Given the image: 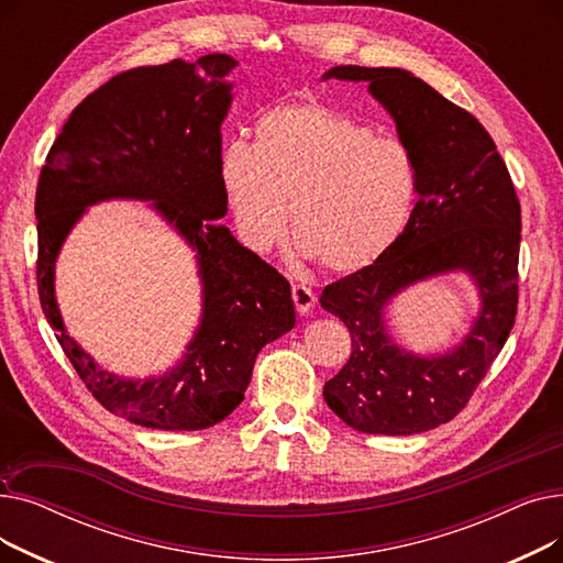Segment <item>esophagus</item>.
Listing matches in <instances>:
<instances>
[{
	"mask_svg": "<svg viewBox=\"0 0 563 563\" xmlns=\"http://www.w3.org/2000/svg\"><path fill=\"white\" fill-rule=\"evenodd\" d=\"M291 299H294V306H297V310L301 314L310 312V308L314 306V294L310 287L301 285V283H294L291 285Z\"/></svg>",
	"mask_w": 563,
	"mask_h": 563,
	"instance_id": "34e87169",
	"label": "esophagus"
}]
</instances>
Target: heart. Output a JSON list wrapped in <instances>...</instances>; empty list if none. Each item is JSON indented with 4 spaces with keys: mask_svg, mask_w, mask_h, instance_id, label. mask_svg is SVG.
<instances>
[{
    "mask_svg": "<svg viewBox=\"0 0 563 563\" xmlns=\"http://www.w3.org/2000/svg\"><path fill=\"white\" fill-rule=\"evenodd\" d=\"M219 180L236 228L253 249L280 240L287 221L321 266L351 274L401 234L416 168L406 147L333 107L280 104L260 115L255 143L223 145Z\"/></svg>",
    "mask_w": 563,
    "mask_h": 563,
    "instance_id": "b5f03b06",
    "label": "heart"
}]
</instances>
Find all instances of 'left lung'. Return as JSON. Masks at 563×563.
<instances>
[{"label":"left lung","mask_w":563,"mask_h":563,"mask_svg":"<svg viewBox=\"0 0 563 563\" xmlns=\"http://www.w3.org/2000/svg\"><path fill=\"white\" fill-rule=\"evenodd\" d=\"M323 77L369 81V93L395 118L420 194L386 253L321 291V308L351 333V356L327 380L323 399L356 431L422 433L467 406L514 329L520 200L484 125L420 77L363 66H335ZM454 268L481 287L476 327L445 357H410L387 338L382 308L408 284Z\"/></svg>","instance_id":"1"}]
</instances>
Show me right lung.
<instances>
[{"instance_id": "right-lung-1", "label": "right lung", "mask_w": 563, "mask_h": 563, "mask_svg": "<svg viewBox=\"0 0 563 563\" xmlns=\"http://www.w3.org/2000/svg\"><path fill=\"white\" fill-rule=\"evenodd\" d=\"M234 66L228 54H205L111 77L75 107L38 177L41 308L88 393L147 429L198 431L225 420L244 399L260 349L297 321L289 283L217 225L228 212L219 157ZM107 197L155 199L199 251L203 321L186 361L159 379L100 371L65 335L55 308L57 249L85 207Z\"/></svg>"}]
</instances>
